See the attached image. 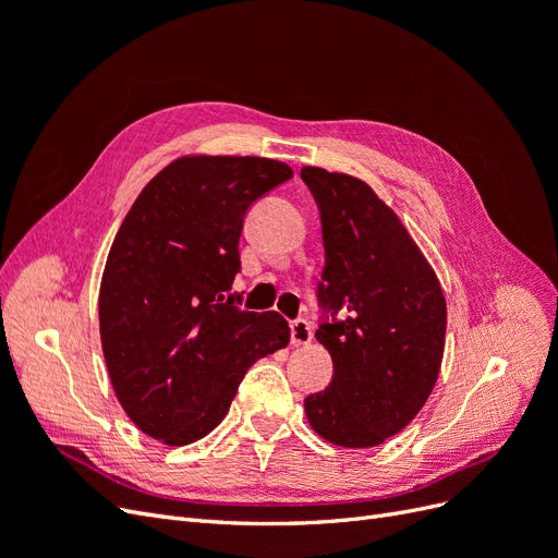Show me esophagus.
Instances as JSON below:
<instances>
[{"mask_svg":"<svg viewBox=\"0 0 558 558\" xmlns=\"http://www.w3.org/2000/svg\"><path fill=\"white\" fill-rule=\"evenodd\" d=\"M312 337H314V332H312L310 320L307 318H295L291 324V344H295V347L310 344Z\"/></svg>","mask_w":558,"mask_h":558,"instance_id":"obj_1","label":"esophagus"}]
</instances>
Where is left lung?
I'll use <instances>...</instances> for the list:
<instances>
[{"label": "left lung", "instance_id": "left-lung-1", "mask_svg": "<svg viewBox=\"0 0 558 558\" xmlns=\"http://www.w3.org/2000/svg\"><path fill=\"white\" fill-rule=\"evenodd\" d=\"M320 211L326 267L316 340L332 359L310 426L337 447H377L424 408L440 375L447 302L396 211L356 177L302 167Z\"/></svg>", "mask_w": 558, "mask_h": 558}]
</instances>
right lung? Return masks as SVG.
<instances>
[{"label":"right lung","mask_w":558,"mask_h":558,"mask_svg":"<svg viewBox=\"0 0 558 558\" xmlns=\"http://www.w3.org/2000/svg\"><path fill=\"white\" fill-rule=\"evenodd\" d=\"M293 170L253 156H185L134 199L99 286V337L118 402L170 447L226 418L246 369L283 349L277 312H244L232 293L248 207Z\"/></svg>","instance_id":"right-lung-1"}]
</instances>
